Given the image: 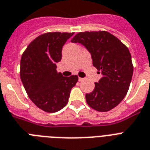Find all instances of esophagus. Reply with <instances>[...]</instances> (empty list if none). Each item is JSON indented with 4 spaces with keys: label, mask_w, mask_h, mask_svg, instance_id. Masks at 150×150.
Returning <instances> with one entry per match:
<instances>
[{
    "label": "esophagus",
    "mask_w": 150,
    "mask_h": 150,
    "mask_svg": "<svg viewBox=\"0 0 150 150\" xmlns=\"http://www.w3.org/2000/svg\"><path fill=\"white\" fill-rule=\"evenodd\" d=\"M79 81H80V82H82V81H84V80H85V79H84V78H79Z\"/></svg>",
    "instance_id": "34e87169"
}]
</instances>
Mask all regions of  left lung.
Returning a JSON list of instances; mask_svg holds the SVG:
<instances>
[{
  "instance_id": "1",
  "label": "left lung",
  "mask_w": 150,
  "mask_h": 150,
  "mask_svg": "<svg viewBox=\"0 0 150 150\" xmlns=\"http://www.w3.org/2000/svg\"><path fill=\"white\" fill-rule=\"evenodd\" d=\"M71 42L81 43L89 50L93 64L103 75L93 92L86 94L88 105L100 112L117 107L126 96L132 78V61L128 47L107 31L79 33Z\"/></svg>"
}]
</instances>
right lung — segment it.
<instances>
[{
    "label": "right lung",
    "instance_id": "add662e5",
    "mask_svg": "<svg viewBox=\"0 0 150 150\" xmlns=\"http://www.w3.org/2000/svg\"><path fill=\"white\" fill-rule=\"evenodd\" d=\"M74 33H47L36 37L27 47L21 58L20 77L28 96L43 111L54 113L68 102L77 75L64 77L57 71L61 51Z\"/></svg>",
    "mask_w": 150,
    "mask_h": 150
}]
</instances>
